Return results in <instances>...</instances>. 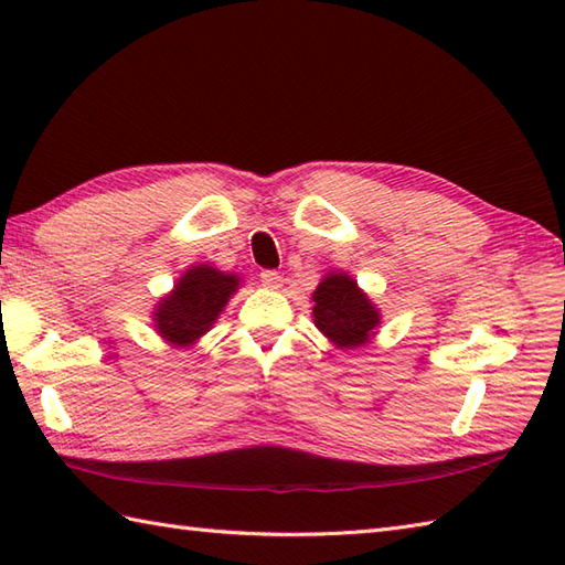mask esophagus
Instances as JSON below:
<instances>
[{
	"instance_id": "esophagus-1",
	"label": "esophagus",
	"mask_w": 565,
	"mask_h": 565,
	"mask_svg": "<svg viewBox=\"0 0 565 565\" xmlns=\"http://www.w3.org/2000/svg\"><path fill=\"white\" fill-rule=\"evenodd\" d=\"M259 279H262V284L267 286V289H271V291H279L281 286H284V279H281V274L279 271H271V269H267V271H262L259 274Z\"/></svg>"
}]
</instances>
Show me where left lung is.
Instances as JSON below:
<instances>
[{
  "mask_svg": "<svg viewBox=\"0 0 565 565\" xmlns=\"http://www.w3.org/2000/svg\"><path fill=\"white\" fill-rule=\"evenodd\" d=\"M313 322L332 347L359 350L376 338L381 310L359 289L350 271L334 269L322 276L313 291Z\"/></svg>",
  "mask_w": 565,
  "mask_h": 565,
  "instance_id": "obj_1",
  "label": "left lung"
}]
</instances>
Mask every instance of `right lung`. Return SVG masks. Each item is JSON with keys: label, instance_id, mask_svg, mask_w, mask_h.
Wrapping results in <instances>:
<instances>
[{"label": "right lung", "instance_id": "add662e5", "mask_svg": "<svg viewBox=\"0 0 565 565\" xmlns=\"http://www.w3.org/2000/svg\"><path fill=\"white\" fill-rule=\"evenodd\" d=\"M243 284V276L221 271L213 264H191L152 308V328L170 347L189 350L206 334L233 294Z\"/></svg>", "mask_w": 565, "mask_h": 565}]
</instances>
